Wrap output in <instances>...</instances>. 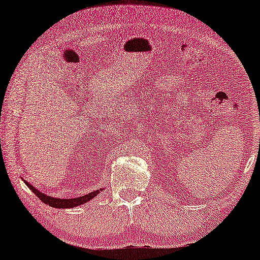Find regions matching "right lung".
Wrapping results in <instances>:
<instances>
[{
  "label": "right lung",
  "instance_id": "obj_1",
  "mask_svg": "<svg viewBox=\"0 0 260 260\" xmlns=\"http://www.w3.org/2000/svg\"><path fill=\"white\" fill-rule=\"evenodd\" d=\"M24 183L26 184L27 187L32 191L35 195L39 198L41 201L43 203H46V205L51 206V207H54V208H74V207H77V206H81L83 205V203H87L90 200H93L95 198L98 193L102 191L103 189H99V190H94V191L87 193V195H83V196H80V198H75V199H58V198H54V196H48L46 195V193L41 192L39 189H36L35 186L31 185L30 183H27L26 180H24Z\"/></svg>",
  "mask_w": 260,
  "mask_h": 260
}]
</instances>
